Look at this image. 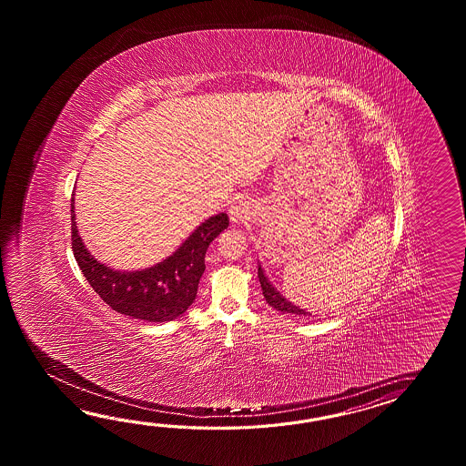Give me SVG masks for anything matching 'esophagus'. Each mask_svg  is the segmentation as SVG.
<instances>
[{
    "instance_id": "obj_1",
    "label": "esophagus",
    "mask_w": 466,
    "mask_h": 466,
    "mask_svg": "<svg viewBox=\"0 0 466 466\" xmlns=\"http://www.w3.org/2000/svg\"><path fill=\"white\" fill-rule=\"evenodd\" d=\"M249 201L247 198H237L233 203H231V207H229V219L233 221V223H243L245 219L249 217Z\"/></svg>"
}]
</instances>
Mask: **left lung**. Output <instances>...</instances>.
<instances>
[{"instance_id":"1","label":"left lung","mask_w":466,"mask_h":466,"mask_svg":"<svg viewBox=\"0 0 466 466\" xmlns=\"http://www.w3.org/2000/svg\"><path fill=\"white\" fill-rule=\"evenodd\" d=\"M258 278H259V283H261V289H263V297L267 299L268 305L271 308H275L281 313H289V315H299V317H311V313L303 309V308L297 307L295 303H291L289 299L283 297L277 287L269 281V278L267 277L265 269L261 267V263H258Z\"/></svg>"}]
</instances>
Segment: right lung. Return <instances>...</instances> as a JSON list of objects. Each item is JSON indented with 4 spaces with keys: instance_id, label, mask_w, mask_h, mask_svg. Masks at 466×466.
<instances>
[{
    "instance_id": "1",
    "label": "right lung",
    "mask_w": 466,
    "mask_h": 466,
    "mask_svg": "<svg viewBox=\"0 0 466 466\" xmlns=\"http://www.w3.org/2000/svg\"><path fill=\"white\" fill-rule=\"evenodd\" d=\"M228 225V215L218 213L199 223L169 257L157 265L129 271L115 269L98 261L85 247L76 227L75 191L71 198V241L83 277L115 311L151 323L171 321L191 307L205 271L209 243Z\"/></svg>"
}]
</instances>
